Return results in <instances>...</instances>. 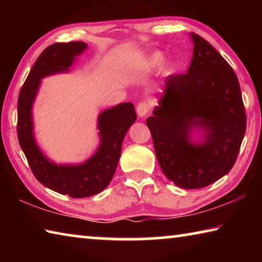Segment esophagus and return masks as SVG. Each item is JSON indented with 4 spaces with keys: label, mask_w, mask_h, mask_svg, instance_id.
Returning a JSON list of instances; mask_svg holds the SVG:
<instances>
[{
    "label": "esophagus",
    "mask_w": 262,
    "mask_h": 262,
    "mask_svg": "<svg viewBox=\"0 0 262 262\" xmlns=\"http://www.w3.org/2000/svg\"><path fill=\"white\" fill-rule=\"evenodd\" d=\"M136 111H137V115H139L140 118H144L145 115L149 113L150 104L147 103V101H142V103H140L139 105H137Z\"/></svg>",
    "instance_id": "1"
}]
</instances>
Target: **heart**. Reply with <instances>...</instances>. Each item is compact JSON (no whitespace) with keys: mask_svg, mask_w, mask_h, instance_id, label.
Listing matches in <instances>:
<instances>
[{"mask_svg":"<svg viewBox=\"0 0 262 262\" xmlns=\"http://www.w3.org/2000/svg\"><path fill=\"white\" fill-rule=\"evenodd\" d=\"M164 61V55L161 52H156L154 54L150 55L147 60L144 61L143 63V68L144 69H152V68H157L163 63ZM174 66H170L168 67V70H173Z\"/></svg>","mask_w":262,"mask_h":262,"instance_id":"b5f03b06","label":"heart"}]
</instances>
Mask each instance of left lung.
<instances>
[{
    "mask_svg": "<svg viewBox=\"0 0 262 262\" xmlns=\"http://www.w3.org/2000/svg\"><path fill=\"white\" fill-rule=\"evenodd\" d=\"M187 74L171 75L147 126L163 173L174 185L196 189L215 183L236 163L246 113L233 69L209 42L190 33ZM199 129L204 139L191 141Z\"/></svg>",
    "mask_w": 262,
    "mask_h": 262,
    "instance_id": "8db88e82",
    "label": "left lung"
}]
</instances>
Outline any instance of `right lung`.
<instances>
[{
    "label": "right lung",
    "mask_w": 262,
    "mask_h": 262,
    "mask_svg": "<svg viewBox=\"0 0 262 262\" xmlns=\"http://www.w3.org/2000/svg\"><path fill=\"white\" fill-rule=\"evenodd\" d=\"M86 47L83 41L56 42L48 46L31 68L17 103V135L34 177L47 188L70 198L92 196L107 187L120 158L122 141L136 120L134 105L119 104L99 114L100 144L86 162L77 165H57L43 156L34 139L32 120V106L41 78L68 72Z\"/></svg>",
    "instance_id": "1"
}]
</instances>
